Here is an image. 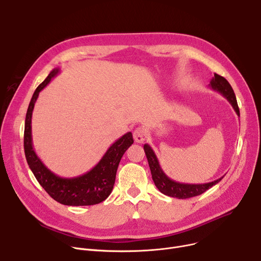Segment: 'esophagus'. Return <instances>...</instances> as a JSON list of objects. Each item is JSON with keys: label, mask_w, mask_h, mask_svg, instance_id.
<instances>
[{"label": "esophagus", "mask_w": 261, "mask_h": 261, "mask_svg": "<svg viewBox=\"0 0 261 261\" xmlns=\"http://www.w3.org/2000/svg\"><path fill=\"white\" fill-rule=\"evenodd\" d=\"M133 138L136 143H143L146 140V132L143 128H136L133 132Z\"/></svg>", "instance_id": "34e87169"}]
</instances>
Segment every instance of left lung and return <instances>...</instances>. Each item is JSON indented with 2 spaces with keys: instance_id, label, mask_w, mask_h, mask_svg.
<instances>
[{
  "instance_id": "left-lung-1",
  "label": "left lung",
  "mask_w": 261,
  "mask_h": 261,
  "mask_svg": "<svg viewBox=\"0 0 261 261\" xmlns=\"http://www.w3.org/2000/svg\"><path fill=\"white\" fill-rule=\"evenodd\" d=\"M208 87L213 89L214 91H217L218 93H220L223 97L227 99V101L231 105V107L234 108L235 112L237 113L238 116H240L239 112V108L237 103L236 96L234 93V90L230 87L228 84V81L218 74H214V77L212 78ZM144 150L145 153L149 163V167L150 170H151L152 174V180L158 187V189L161 191L162 194L173 197L176 199H188V198H193L196 196H199L203 193H205L207 189L216 185L217 183L220 182L223 176H221L220 179H218L216 181L210 182V183H204V184H186V183H180V182H175L172 179L164 172L162 169L160 162L153 151V149L150 147L148 144L144 145Z\"/></svg>"
}]
</instances>
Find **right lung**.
Wrapping results in <instances>:
<instances>
[{
	"label": "right lung",
	"instance_id": "add662e5",
	"mask_svg": "<svg viewBox=\"0 0 261 261\" xmlns=\"http://www.w3.org/2000/svg\"><path fill=\"white\" fill-rule=\"evenodd\" d=\"M59 73V67L54 68L42 84L39 85L27 109L24 129V151L26 161L39 184L54 200L68 206H86V205L98 204L105 201L112 193L120 159L126 150L133 144L132 133L127 132L115 141L107 150L101 160L90 171L84 174L74 177H61L50 171L40 160L34 149L32 117L39 93Z\"/></svg>",
	"mask_w": 261,
	"mask_h": 261
}]
</instances>
